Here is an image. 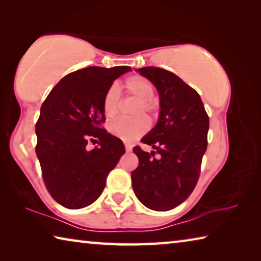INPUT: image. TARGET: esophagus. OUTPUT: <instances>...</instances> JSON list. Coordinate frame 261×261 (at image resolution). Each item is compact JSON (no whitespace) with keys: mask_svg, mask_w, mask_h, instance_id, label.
<instances>
[{"mask_svg":"<svg viewBox=\"0 0 261 261\" xmlns=\"http://www.w3.org/2000/svg\"><path fill=\"white\" fill-rule=\"evenodd\" d=\"M125 149H126V152H130L131 149H132V146H131V145H129V144H125Z\"/></svg>","mask_w":261,"mask_h":261,"instance_id":"1","label":"esophagus"}]
</instances>
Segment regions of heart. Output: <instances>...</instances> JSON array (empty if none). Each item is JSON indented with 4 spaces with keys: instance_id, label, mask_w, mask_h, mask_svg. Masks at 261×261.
I'll use <instances>...</instances> for the list:
<instances>
[{
    "instance_id": "obj_1",
    "label": "heart",
    "mask_w": 261,
    "mask_h": 261,
    "mask_svg": "<svg viewBox=\"0 0 261 261\" xmlns=\"http://www.w3.org/2000/svg\"><path fill=\"white\" fill-rule=\"evenodd\" d=\"M124 88L127 93L139 99L137 106V114L146 113L152 115L156 109V105L152 99L154 90L148 79L143 76H132L127 78L124 83ZM120 91L116 85H112L103 95L102 109L107 117L113 118L118 114L120 110ZM149 129V121L146 116L140 115L138 117H120L113 121L109 124V130L114 136L127 141H134Z\"/></svg>"
}]
</instances>
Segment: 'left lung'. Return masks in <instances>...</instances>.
I'll return each mask as SVG.
<instances>
[{
  "mask_svg": "<svg viewBox=\"0 0 261 261\" xmlns=\"http://www.w3.org/2000/svg\"><path fill=\"white\" fill-rule=\"evenodd\" d=\"M138 72L155 85L161 110L158 124L141 139L154 151L134 147L139 165L131 173L132 188L147 208L169 211L187 199L199 179L210 118L200 95L175 73L156 67Z\"/></svg>",
  "mask_w": 261,
  "mask_h": 261,
  "instance_id": "1",
  "label": "left lung"
}]
</instances>
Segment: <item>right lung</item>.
<instances>
[{
  "label": "right lung",
  "mask_w": 261,
  "mask_h": 261,
  "mask_svg": "<svg viewBox=\"0 0 261 261\" xmlns=\"http://www.w3.org/2000/svg\"><path fill=\"white\" fill-rule=\"evenodd\" d=\"M129 67H88L67 74L43 101L35 124V153L53 199L65 208L91 205L125 153L117 137L103 129L106 91ZM90 141L99 145L88 150Z\"/></svg>",
  "instance_id": "right-lung-1"
}]
</instances>
